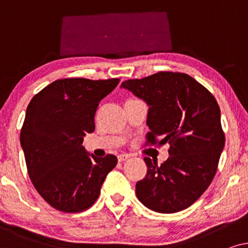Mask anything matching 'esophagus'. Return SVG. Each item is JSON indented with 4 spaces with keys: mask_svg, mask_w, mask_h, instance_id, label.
<instances>
[{
    "mask_svg": "<svg viewBox=\"0 0 248 248\" xmlns=\"http://www.w3.org/2000/svg\"><path fill=\"white\" fill-rule=\"evenodd\" d=\"M128 157H129V154H126V153L119 154L118 155V161H119V162H124V161H126Z\"/></svg>",
    "mask_w": 248,
    "mask_h": 248,
    "instance_id": "obj_1",
    "label": "esophagus"
}]
</instances>
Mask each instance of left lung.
Instances as JSON below:
<instances>
[{"instance_id": "obj_1", "label": "left lung", "mask_w": 248, "mask_h": 248, "mask_svg": "<svg viewBox=\"0 0 248 248\" xmlns=\"http://www.w3.org/2000/svg\"><path fill=\"white\" fill-rule=\"evenodd\" d=\"M121 87L148 105L146 144L170 145L169 157L161 166L144 157L147 172L136 184L137 199L158 213L187 209L210 186L224 146L217 100L181 72L129 79Z\"/></svg>"}]
</instances>
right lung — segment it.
<instances>
[{
	"instance_id": "add662e5",
	"label": "right lung",
	"mask_w": 248,
	"mask_h": 248,
	"mask_svg": "<svg viewBox=\"0 0 248 248\" xmlns=\"http://www.w3.org/2000/svg\"><path fill=\"white\" fill-rule=\"evenodd\" d=\"M119 81L59 79L28 104L20 144L32 185L54 209L67 213L87 210L117 166L115 155L96 157L81 144L86 133L95 130L94 117L101 100Z\"/></svg>"
}]
</instances>
